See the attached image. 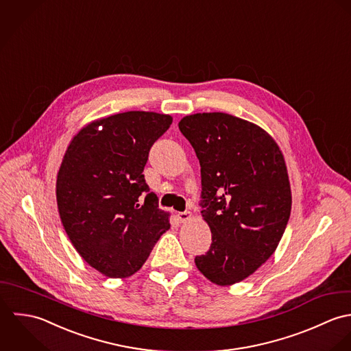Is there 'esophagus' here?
<instances>
[{
    "label": "esophagus",
    "instance_id": "34e87169",
    "mask_svg": "<svg viewBox=\"0 0 351 351\" xmlns=\"http://www.w3.org/2000/svg\"><path fill=\"white\" fill-rule=\"evenodd\" d=\"M176 217H178V219H179L180 222H184V221H187V219L191 218V213H190V211H179V213L176 214Z\"/></svg>",
    "mask_w": 351,
    "mask_h": 351
}]
</instances>
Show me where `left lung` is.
I'll return each mask as SVG.
<instances>
[{"label":"left lung","instance_id":"1","mask_svg":"<svg viewBox=\"0 0 351 351\" xmlns=\"http://www.w3.org/2000/svg\"><path fill=\"white\" fill-rule=\"evenodd\" d=\"M179 130L201 164V208L211 245L195 256L213 283L232 285L255 273L286 229L291 193L278 145L263 129L223 112L184 117Z\"/></svg>","mask_w":351,"mask_h":351}]
</instances>
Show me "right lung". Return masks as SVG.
Instances as JSON below:
<instances>
[{"label":"right lung","instance_id":"1","mask_svg":"<svg viewBox=\"0 0 351 351\" xmlns=\"http://www.w3.org/2000/svg\"><path fill=\"white\" fill-rule=\"evenodd\" d=\"M171 123L169 115L145 111L95 121L71 140L62 160L61 221L82 259L110 278L137 273L169 229L168 213L158 209L142 172Z\"/></svg>","mask_w":351,"mask_h":351}]
</instances>
